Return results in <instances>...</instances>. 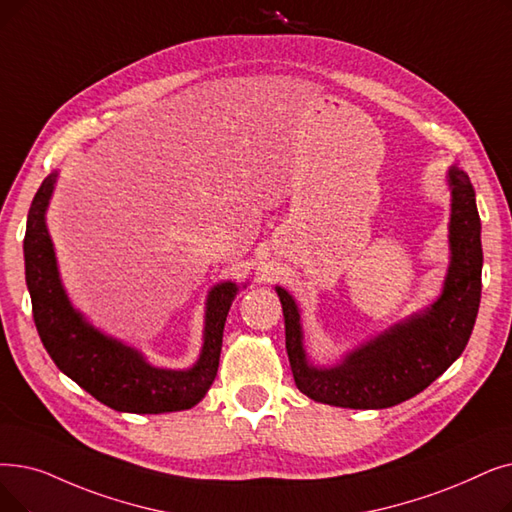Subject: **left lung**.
<instances>
[{"label": "left lung", "mask_w": 512, "mask_h": 512, "mask_svg": "<svg viewBox=\"0 0 512 512\" xmlns=\"http://www.w3.org/2000/svg\"><path fill=\"white\" fill-rule=\"evenodd\" d=\"M450 268L439 299L347 353L337 366L309 364L295 299L276 286L282 303L286 353L301 393L328 406L381 410L406 402L446 372L471 339L481 301V219L475 190L450 167Z\"/></svg>", "instance_id": "left-lung-1"}]
</instances>
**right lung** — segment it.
<instances>
[{"label":"right lung","mask_w":512,"mask_h":512,"mask_svg":"<svg viewBox=\"0 0 512 512\" xmlns=\"http://www.w3.org/2000/svg\"><path fill=\"white\" fill-rule=\"evenodd\" d=\"M56 177L58 173L48 175L33 198L22 247L33 320L43 347L69 379L117 412L161 414L196 406L215 381L224 326L238 286L228 280L209 291L203 349L192 368L167 370L148 364L138 349L87 322L66 297L46 226Z\"/></svg>","instance_id":"add662e5"}]
</instances>
